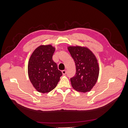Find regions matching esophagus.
Listing matches in <instances>:
<instances>
[{
	"label": "esophagus",
	"instance_id": "obj_1",
	"mask_svg": "<svg viewBox=\"0 0 128 128\" xmlns=\"http://www.w3.org/2000/svg\"><path fill=\"white\" fill-rule=\"evenodd\" d=\"M62 74L63 75H65L66 74V70H63L62 71Z\"/></svg>",
	"mask_w": 128,
	"mask_h": 128
}]
</instances>
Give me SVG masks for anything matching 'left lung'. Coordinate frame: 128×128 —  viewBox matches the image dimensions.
<instances>
[{"mask_svg": "<svg viewBox=\"0 0 128 128\" xmlns=\"http://www.w3.org/2000/svg\"><path fill=\"white\" fill-rule=\"evenodd\" d=\"M68 50L75 63L76 72L70 78L72 88L76 91H90L97 82L99 74L98 60L88 48L82 46H69Z\"/></svg>", "mask_w": 128, "mask_h": 128, "instance_id": "1", "label": "left lung"}]
</instances>
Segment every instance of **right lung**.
I'll return each mask as SVG.
<instances>
[{
    "instance_id": "obj_1",
    "label": "right lung",
    "mask_w": 128,
    "mask_h": 128,
    "mask_svg": "<svg viewBox=\"0 0 128 128\" xmlns=\"http://www.w3.org/2000/svg\"><path fill=\"white\" fill-rule=\"evenodd\" d=\"M55 48L51 45L40 46L32 53L28 64L30 81L39 92L48 93L54 89L62 73L52 60Z\"/></svg>"
}]
</instances>
